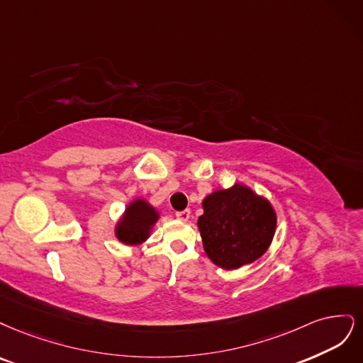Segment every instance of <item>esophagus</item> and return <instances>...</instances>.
<instances>
[{
  "label": "esophagus",
  "instance_id": "34e87169",
  "mask_svg": "<svg viewBox=\"0 0 363 363\" xmlns=\"http://www.w3.org/2000/svg\"><path fill=\"white\" fill-rule=\"evenodd\" d=\"M177 218L182 220V221L189 220L190 218V209H184V211H178L177 213Z\"/></svg>",
  "mask_w": 363,
  "mask_h": 363
}]
</instances>
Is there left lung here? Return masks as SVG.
<instances>
[{
	"mask_svg": "<svg viewBox=\"0 0 363 363\" xmlns=\"http://www.w3.org/2000/svg\"><path fill=\"white\" fill-rule=\"evenodd\" d=\"M197 220L203 250L223 270H237L258 261L272 245L277 214L267 197L235 182L209 193Z\"/></svg>",
	"mask_w": 363,
	"mask_h": 363,
	"instance_id": "1",
	"label": "left lung"
}]
</instances>
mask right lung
Masks as SVG:
<instances>
[{
    "instance_id": "add662e5",
    "label": "right lung",
    "mask_w": 363,
    "mask_h": 363,
    "mask_svg": "<svg viewBox=\"0 0 363 363\" xmlns=\"http://www.w3.org/2000/svg\"><path fill=\"white\" fill-rule=\"evenodd\" d=\"M161 217L158 208L145 197H135L128 203L114 225V237L123 245L137 247L145 244L152 235Z\"/></svg>"
}]
</instances>
